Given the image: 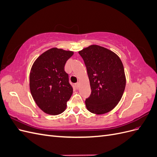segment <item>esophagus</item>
Wrapping results in <instances>:
<instances>
[{
	"label": "esophagus",
	"instance_id": "obj_1",
	"mask_svg": "<svg viewBox=\"0 0 157 157\" xmlns=\"http://www.w3.org/2000/svg\"><path fill=\"white\" fill-rule=\"evenodd\" d=\"M75 86H76V88H77V89L78 88V86H79V82H77V83H75Z\"/></svg>",
	"mask_w": 157,
	"mask_h": 157
}]
</instances>
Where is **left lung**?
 Returning a JSON list of instances; mask_svg holds the SVG:
<instances>
[{"instance_id": "left-lung-1", "label": "left lung", "mask_w": 157, "mask_h": 157, "mask_svg": "<svg viewBox=\"0 0 157 157\" xmlns=\"http://www.w3.org/2000/svg\"><path fill=\"white\" fill-rule=\"evenodd\" d=\"M87 69L91 94L86 99L88 110L101 115L115 107L126 86L124 69L116 54L104 47L91 45L79 51Z\"/></svg>"}]
</instances>
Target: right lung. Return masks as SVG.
Masks as SVG:
<instances>
[{
  "mask_svg": "<svg viewBox=\"0 0 157 157\" xmlns=\"http://www.w3.org/2000/svg\"><path fill=\"white\" fill-rule=\"evenodd\" d=\"M73 52L57 48L41 54L33 63L30 73V90L36 105L52 115L63 113L73 94L65 65Z\"/></svg>",
  "mask_w": 157,
  "mask_h": 157,
  "instance_id": "right-lung-1",
  "label": "right lung"
}]
</instances>
